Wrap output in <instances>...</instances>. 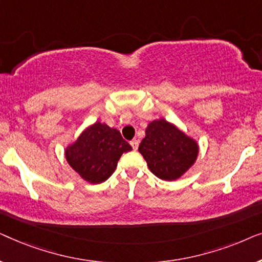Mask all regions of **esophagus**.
Here are the masks:
<instances>
[{"label":"esophagus","instance_id":"obj_1","mask_svg":"<svg viewBox=\"0 0 262 262\" xmlns=\"http://www.w3.org/2000/svg\"><path fill=\"white\" fill-rule=\"evenodd\" d=\"M130 144H131L132 148H134V150H137V149H138V145H139V143H138L137 139H132V141L130 142Z\"/></svg>","mask_w":262,"mask_h":262}]
</instances>
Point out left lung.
I'll list each match as a JSON object with an SVG mask.
<instances>
[{"instance_id": "8db88e82", "label": "left lung", "mask_w": 262, "mask_h": 262, "mask_svg": "<svg viewBox=\"0 0 262 262\" xmlns=\"http://www.w3.org/2000/svg\"><path fill=\"white\" fill-rule=\"evenodd\" d=\"M138 151L154 175L162 180L174 181L194 164L199 146L174 124L161 118L148 125Z\"/></svg>"}]
</instances>
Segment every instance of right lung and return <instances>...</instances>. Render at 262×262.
Listing matches in <instances>:
<instances>
[{"label": "right lung", "mask_w": 262, "mask_h": 262, "mask_svg": "<svg viewBox=\"0 0 262 262\" xmlns=\"http://www.w3.org/2000/svg\"><path fill=\"white\" fill-rule=\"evenodd\" d=\"M131 150L117 128L96 121L67 146L66 159L83 180L101 184L114 173L120 156Z\"/></svg>", "instance_id": "right-lung-1"}]
</instances>
